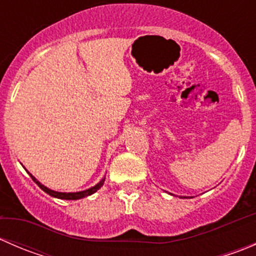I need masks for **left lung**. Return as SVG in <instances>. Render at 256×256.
<instances>
[{
  "label": "left lung",
  "instance_id": "1",
  "mask_svg": "<svg viewBox=\"0 0 256 256\" xmlns=\"http://www.w3.org/2000/svg\"><path fill=\"white\" fill-rule=\"evenodd\" d=\"M180 198H182V197H180ZM183 198H187V197H183Z\"/></svg>",
  "mask_w": 256,
  "mask_h": 256
}]
</instances>
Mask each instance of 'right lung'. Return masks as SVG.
Segmentation results:
<instances>
[{
	"instance_id": "right-lung-1",
	"label": "right lung",
	"mask_w": 256,
	"mask_h": 256,
	"mask_svg": "<svg viewBox=\"0 0 256 256\" xmlns=\"http://www.w3.org/2000/svg\"><path fill=\"white\" fill-rule=\"evenodd\" d=\"M26 171H27V170H26ZM28 174H30V172H28ZM30 176L32 177V180H34L36 183H37L38 187H40L42 190H44L47 194L52 196V197H54V198H59V200H82V198L88 197V196L92 194V193L96 192L98 190H100L105 182V176H104L102 180H100L99 183H96L95 186H92V187L88 188V190H79V192H56V190H50V188L46 187L44 184H42V183H40L37 178H36L34 176H32L30 174Z\"/></svg>"
}]
</instances>
